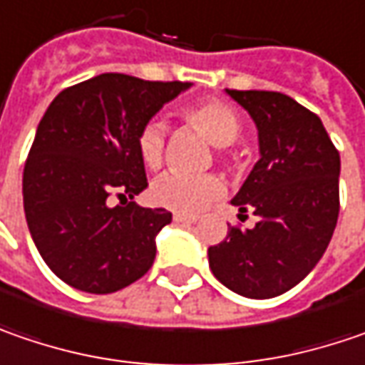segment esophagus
Returning <instances> with one entry per match:
<instances>
[{
	"instance_id": "obj_1",
	"label": "esophagus",
	"mask_w": 365,
	"mask_h": 365,
	"mask_svg": "<svg viewBox=\"0 0 365 365\" xmlns=\"http://www.w3.org/2000/svg\"><path fill=\"white\" fill-rule=\"evenodd\" d=\"M173 220H175V222H196L198 218H196V216H192V214L175 212L173 214Z\"/></svg>"
}]
</instances>
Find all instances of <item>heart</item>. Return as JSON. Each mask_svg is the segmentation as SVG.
Segmentation results:
<instances>
[{"instance_id": "b5f03b06", "label": "heart", "mask_w": 365, "mask_h": 365, "mask_svg": "<svg viewBox=\"0 0 365 365\" xmlns=\"http://www.w3.org/2000/svg\"><path fill=\"white\" fill-rule=\"evenodd\" d=\"M180 118L216 145L218 161L237 165L239 157L229 149L241 133L239 112L218 98H204L180 108ZM165 130L159 122H147L136 136V153L140 163L149 171H157L165 159ZM222 192V182L212 175L185 178L178 173L161 175L151 185L153 204L180 214H196L208 206Z\"/></svg>"}]
</instances>
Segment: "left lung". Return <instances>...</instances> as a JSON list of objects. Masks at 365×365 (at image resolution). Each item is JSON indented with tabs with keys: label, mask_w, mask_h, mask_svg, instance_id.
<instances>
[{
	"label": "left lung",
	"mask_w": 365,
	"mask_h": 365,
	"mask_svg": "<svg viewBox=\"0 0 365 365\" xmlns=\"http://www.w3.org/2000/svg\"><path fill=\"white\" fill-rule=\"evenodd\" d=\"M259 130L262 159L232 198L239 218L257 216L253 229L230 227L208 249L218 282L247 298H274L309 276L323 257L339 216L337 147L321 118L286 93L227 89Z\"/></svg>",
	"instance_id": "8db88e82"
}]
</instances>
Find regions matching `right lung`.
<instances>
[{"mask_svg":"<svg viewBox=\"0 0 365 365\" xmlns=\"http://www.w3.org/2000/svg\"><path fill=\"white\" fill-rule=\"evenodd\" d=\"M190 86L102 73L44 112L24 165V212L40 257L65 284L110 294L151 269L171 212L133 202L149 185L136 136Z\"/></svg>","mask_w":365,"mask_h":365,"instance_id":"add662e5","label":"right lung"}]
</instances>
